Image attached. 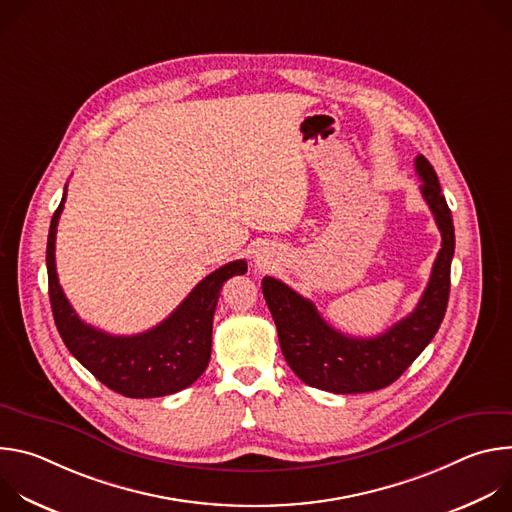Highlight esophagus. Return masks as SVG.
Segmentation results:
<instances>
[{
  "label": "esophagus",
  "mask_w": 512,
  "mask_h": 512,
  "mask_svg": "<svg viewBox=\"0 0 512 512\" xmlns=\"http://www.w3.org/2000/svg\"><path fill=\"white\" fill-rule=\"evenodd\" d=\"M255 261H257V265H259V267H261V265H265V259H263V257H261V255H259V257H257V259H255Z\"/></svg>",
  "instance_id": "obj_1"
}]
</instances>
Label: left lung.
I'll return each mask as SVG.
<instances>
[{"mask_svg":"<svg viewBox=\"0 0 512 512\" xmlns=\"http://www.w3.org/2000/svg\"><path fill=\"white\" fill-rule=\"evenodd\" d=\"M421 194L442 233V249L415 310L375 338H354L334 330L298 291L275 277H263V298L277 326L279 346L306 385L330 393H369L397 381L440 328L450 298L454 221L435 170L415 158Z\"/></svg>","mask_w":512,"mask_h":512,"instance_id":"8db88e82","label":"left lung"}]
</instances>
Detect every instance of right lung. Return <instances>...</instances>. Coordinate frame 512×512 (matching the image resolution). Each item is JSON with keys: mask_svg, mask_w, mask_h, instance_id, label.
<instances>
[{"mask_svg": "<svg viewBox=\"0 0 512 512\" xmlns=\"http://www.w3.org/2000/svg\"><path fill=\"white\" fill-rule=\"evenodd\" d=\"M64 200L66 186L50 221L46 269L52 316L70 354L111 391L131 399L164 397L190 387L208 367L212 318L221 289L233 275L247 273V263L239 259L206 275L156 328L133 336L107 334L79 318L58 283L54 245Z\"/></svg>", "mask_w": 512, "mask_h": 512, "instance_id": "add662e5", "label": "right lung"}]
</instances>
